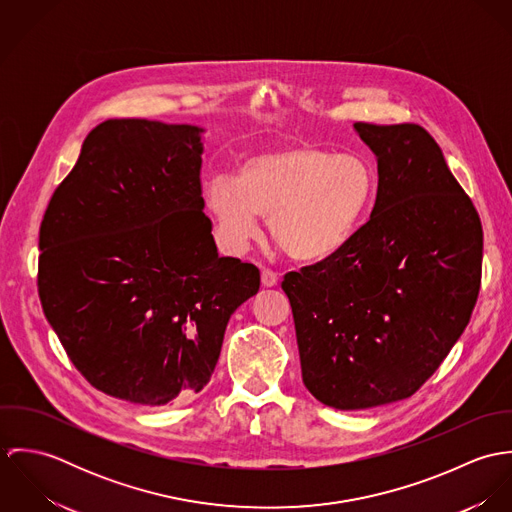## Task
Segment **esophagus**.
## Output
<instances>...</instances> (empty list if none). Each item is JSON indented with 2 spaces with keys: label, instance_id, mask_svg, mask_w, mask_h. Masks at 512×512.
<instances>
[{
  "label": "esophagus",
  "instance_id": "esophagus-1",
  "mask_svg": "<svg viewBox=\"0 0 512 512\" xmlns=\"http://www.w3.org/2000/svg\"><path fill=\"white\" fill-rule=\"evenodd\" d=\"M262 286L264 288L278 286V274L272 272V270H262Z\"/></svg>",
  "mask_w": 512,
  "mask_h": 512
}]
</instances>
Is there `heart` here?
<instances>
[{
	"label": "heart",
	"mask_w": 512,
	"mask_h": 512,
	"mask_svg": "<svg viewBox=\"0 0 512 512\" xmlns=\"http://www.w3.org/2000/svg\"><path fill=\"white\" fill-rule=\"evenodd\" d=\"M372 193L374 175L363 157L292 144L248 157L236 181L215 177L207 185V209L234 252L260 234L264 217L286 254L319 260L351 240Z\"/></svg>",
	"instance_id": "heart-1"
}]
</instances>
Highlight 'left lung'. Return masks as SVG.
<instances>
[{
  "label": "left lung",
  "instance_id": "obj_1",
  "mask_svg": "<svg viewBox=\"0 0 512 512\" xmlns=\"http://www.w3.org/2000/svg\"><path fill=\"white\" fill-rule=\"evenodd\" d=\"M355 132L376 155L370 219L325 260L286 274L305 388L366 410L410 398L465 331L481 286L483 228L418 124Z\"/></svg>",
  "mask_w": 512,
  "mask_h": 512
}]
</instances>
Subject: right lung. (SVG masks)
Here are the masks:
<instances>
[{"instance_id": "right-lung-1", "label": "right lung", "mask_w": 512, "mask_h": 512, "mask_svg": "<svg viewBox=\"0 0 512 512\" xmlns=\"http://www.w3.org/2000/svg\"><path fill=\"white\" fill-rule=\"evenodd\" d=\"M203 128L106 120L84 140L39 230V297L80 374L165 406L201 392L260 272L220 258L203 213Z\"/></svg>"}]
</instances>
